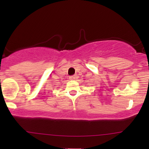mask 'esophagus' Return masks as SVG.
Masks as SVG:
<instances>
[{"label":"esophagus","instance_id":"34e87169","mask_svg":"<svg viewBox=\"0 0 149 149\" xmlns=\"http://www.w3.org/2000/svg\"><path fill=\"white\" fill-rule=\"evenodd\" d=\"M76 78H77L76 76H71L69 77L70 80H75V79H76Z\"/></svg>","mask_w":149,"mask_h":149}]
</instances>
